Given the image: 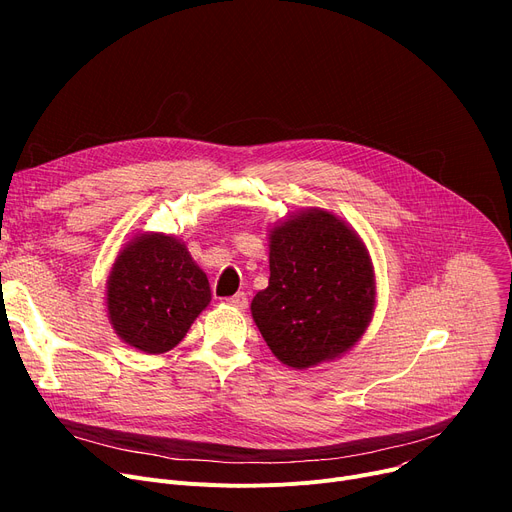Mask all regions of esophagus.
Wrapping results in <instances>:
<instances>
[{
    "mask_svg": "<svg viewBox=\"0 0 512 512\" xmlns=\"http://www.w3.org/2000/svg\"><path fill=\"white\" fill-rule=\"evenodd\" d=\"M226 303H228L230 307H234V309H247L249 299H247V294H245V292H236L234 297L226 299Z\"/></svg>",
    "mask_w": 512,
    "mask_h": 512,
    "instance_id": "34e87169",
    "label": "esophagus"
}]
</instances>
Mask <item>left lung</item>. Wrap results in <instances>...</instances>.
<instances>
[{
    "label": "left lung",
    "mask_w": 512,
    "mask_h": 512,
    "mask_svg": "<svg viewBox=\"0 0 512 512\" xmlns=\"http://www.w3.org/2000/svg\"><path fill=\"white\" fill-rule=\"evenodd\" d=\"M375 303L369 255L359 236L324 209H309L270 234V286L251 303L272 353L305 369L346 353Z\"/></svg>",
    "instance_id": "left-lung-1"
}]
</instances>
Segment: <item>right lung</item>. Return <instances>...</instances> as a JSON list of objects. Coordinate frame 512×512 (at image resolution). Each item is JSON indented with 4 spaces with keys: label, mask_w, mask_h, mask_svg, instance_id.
Here are the masks:
<instances>
[{
    "label": "right lung",
    "mask_w": 512,
    "mask_h": 512,
    "mask_svg": "<svg viewBox=\"0 0 512 512\" xmlns=\"http://www.w3.org/2000/svg\"><path fill=\"white\" fill-rule=\"evenodd\" d=\"M207 276L174 236L143 234L118 255L107 280L116 334L143 353L174 348L209 305Z\"/></svg>",
    "instance_id": "1"
}]
</instances>
